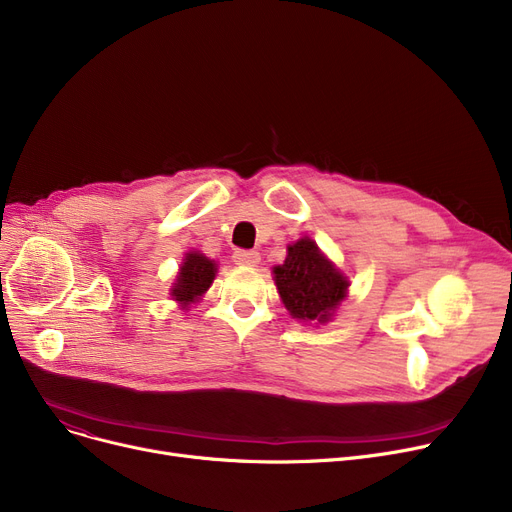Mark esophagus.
<instances>
[{"label": "esophagus", "instance_id": "1", "mask_svg": "<svg viewBox=\"0 0 512 512\" xmlns=\"http://www.w3.org/2000/svg\"><path fill=\"white\" fill-rule=\"evenodd\" d=\"M232 259L238 263V265H257L259 263V253L257 251H249V249H238L232 253Z\"/></svg>", "mask_w": 512, "mask_h": 512}]
</instances>
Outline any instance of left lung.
Here are the masks:
<instances>
[{
  "mask_svg": "<svg viewBox=\"0 0 512 512\" xmlns=\"http://www.w3.org/2000/svg\"><path fill=\"white\" fill-rule=\"evenodd\" d=\"M274 280L290 315L307 321H328L348 288L346 278L319 253L311 238L288 247L286 261L274 267Z\"/></svg>",
  "mask_w": 512,
  "mask_h": 512,
  "instance_id": "obj_1",
  "label": "left lung"
}]
</instances>
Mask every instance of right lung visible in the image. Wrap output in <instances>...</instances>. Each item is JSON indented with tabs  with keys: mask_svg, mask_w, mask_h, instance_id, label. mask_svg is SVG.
I'll return each mask as SVG.
<instances>
[{
	"mask_svg": "<svg viewBox=\"0 0 512 512\" xmlns=\"http://www.w3.org/2000/svg\"><path fill=\"white\" fill-rule=\"evenodd\" d=\"M215 270H218V267H215V263L205 255L197 251L188 253L180 267L176 286L172 288V297H176V301H180L182 305L195 303L213 282Z\"/></svg>",
	"mask_w": 512,
	"mask_h": 512,
	"instance_id": "right-lung-1",
	"label": "right lung"
}]
</instances>
